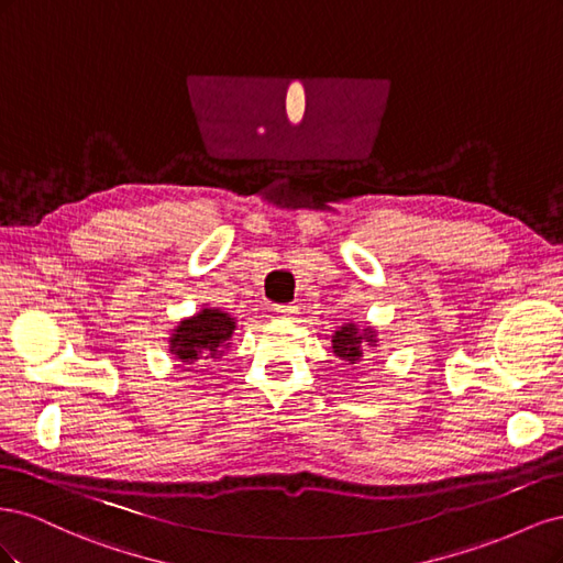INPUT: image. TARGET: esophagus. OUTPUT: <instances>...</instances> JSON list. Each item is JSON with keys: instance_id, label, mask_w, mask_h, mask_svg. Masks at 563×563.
<instances>
[{"instance_id": "esophagus-1", "label": "esophagus", "mask_w": 563, "mask_h": 563, "mask_svg": "<svg viewBox=\"0 0 563 563\" xmlns=\"http://www.w3.org/2000/svg\"><path fill=\"white\" fill-rule=\"evenodd\" d=\"M275 312L284 319H294L298 314V308H296V305H277Z\"/></svg>"}]
</instances>
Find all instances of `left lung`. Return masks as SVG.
<instances>
[{"instance_id":"left-lung-1","label":"left lung","mask_w":563,"mask_h":563,"mask_svg":"<svg viewBox=\"0 0 563 563\" xmlns=\"http://www.w3.org/2000/svg\"><path fill=\"white\" fill-rule=\"evenodd\" d=\"M333 354L347 364H362L364 362V350L368 345H376V331L373 329H360L356 323L347 321L343 327H338L333 333Z\"/></svg>"}]
</instances>
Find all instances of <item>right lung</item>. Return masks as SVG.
<instances>
[{"label": "right lung", "instance_id": "1", "mask_svg": "<svg viewBox=\"0 0 563 563\" xmlns=\"http://www.w3.org/2000/svg\"><path fill=\"white\" fill-rule=\"evenodd\" d=\"M236 321L216 308H203L195 317L183 319L168 338V352L176 360L192 364L197 360H220L232 345Z\"/></svg>", "mask_w": 563, "mask_h": 563}]
</instances>
